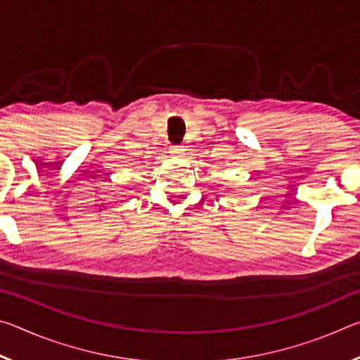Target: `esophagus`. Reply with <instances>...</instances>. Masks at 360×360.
<instances>
[{"instance_id": "esophagus-1", "label": "esophagus", "mask_w": 360, "mask_h": 360, "mask_svg": "<svg viewBox=\"0 0 360 360\" xmlns=\"http://www.w3.org/2000/svg\"><path fill=\"white\" fill-rule=\"evenodd\" d=\"M184 150H186L184 146H172V149H169V152H172L173 155H181Z\"/></svg>"}]
</instances>
